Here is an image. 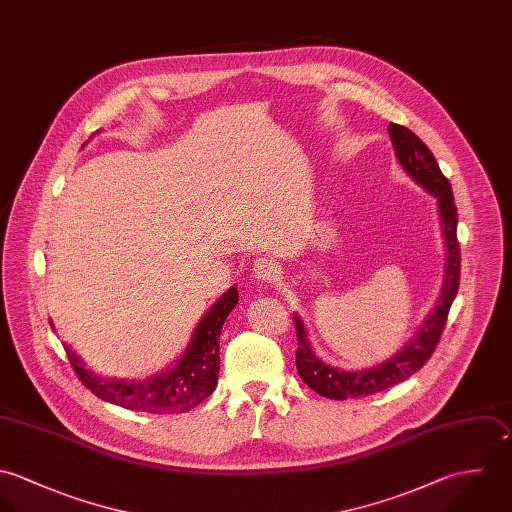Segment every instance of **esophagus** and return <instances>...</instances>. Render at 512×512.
<instances>
[{
    "label": "esophagus",
    "mask_w": 512,
    "mask_h": 512,
    "mask_svg": "<svg viewBox=\"0 0 512 512\" xmlns=\"http://www.w3.org/2000/svg\"><path fill=\"white\" fill-rule=\"evenodd\" d=\"M253 275L261 283H273L279 277V267L273 259L269 257H259L253 263Z\"/></svg>",
    "instance_id": "34e87169"
}]
</instances>
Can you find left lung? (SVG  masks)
<instances>
[{"mask_svg":"<svg viewBox=\"0 0 512 512\" xmlns=\"http://www.w3.org/2000/svg\"><path fill=\"white\" fill-rule=\"evenodd\" d=\"M390 138L394 144L396 160L404 168L409 178L429 192L437 200V213L441 225V237L445 245V267L439 297L435 301L417 332L408 344L398 350L392 358L364 370H342L326 364L316 352L308 338L307 326L303 318L295 312L299 350H297V370L308 388L330 400H356L364 396L378 394L408 380L433 354L439 336L445 328L449 308L455 301L459 289V243H457V207L453 202V192L447 178L441 174L437 160L431 150L409 130L400 124H390Z\"/></svg>","mask_w":512,"mask_h":512,"instance_id":"left-lung-1","label":"left lung"}]
</instances>
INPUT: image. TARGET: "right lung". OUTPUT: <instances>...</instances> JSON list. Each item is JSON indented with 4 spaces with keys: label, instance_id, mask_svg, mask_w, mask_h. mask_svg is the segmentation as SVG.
<instances>
[{
    "label": "right lung",
    "instance_id": "right-lung-1",
    "mask_svg": "<svg viewBox=\"0 0 512 512\" xmlns=\"http://www.w3.org/2000/svg\"><path fill=\"white\" fill-rule=\"evenodd\" d=\"M239 301L237 287H229L196 324L186 350L162 372L144 380L103 378L87 368L71 346L65 352L81 382L104 402L144 413H182L202 404L217 386L219 334L225 318ZM51 328H53V320Z\"/></svg>",
    "mask_w": 512,
    "mask_h": 512
}]
</instances>
